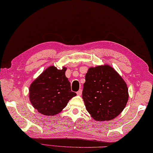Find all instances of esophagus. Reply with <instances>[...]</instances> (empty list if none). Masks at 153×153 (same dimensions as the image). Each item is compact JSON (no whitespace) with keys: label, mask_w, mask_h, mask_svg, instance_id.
Wrapping results in <instances>:
<instances>
[{"label":"esophagus","mask_w":153,"mask_h":153,"mask_svg":"<svg viewBox=\"0 0 153 153\" xmlns=\"http://www.w3.org/2000/svg\"><path fill=\"white\" fill-rule=\"evenodd\" d=\"M76 94L78 96H81V94H82V90H79V91L76 92Z\"/></svg>","instance_id":"34e87169"}]
</instances>
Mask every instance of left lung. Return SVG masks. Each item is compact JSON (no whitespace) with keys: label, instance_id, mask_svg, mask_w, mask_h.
Segmentation results:
<instances>
[{"label":"left lung","instance_id":"obj_1","mask_svg":"<svg viewBox=\"0 0 153 153\" xmlns=\"http://www.w3.org/2000/svg\"><path fill=\"white\" fill-rule=\"evenodd\" d=\"M83 85L86 110L96 121H108L121 113L128 101L127 85L110 65L88 68Z\"/></svg>","mask_w":153,"mask_h":153}]
</instances>
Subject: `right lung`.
Listing matches in <instances>:
<instances>
[{
  "label": "right lung",
  "mask_w": 153,
  "mask_h": 153,
  "mask_svg": "<svg viewBox=\"0 0 153 153\" xmlns=\"http://www.w3.org/2000/svg\"><path fill=\"white\" fill-rule=\"evenodd\" d=\"M67 68L61 70L51 66L31 84L30 101L33 108L45 116H55L66 107L76 94L71 91V83L65 76Z\"/></svg>",
  "instance_id": "obj_1"
}]
</instances>
